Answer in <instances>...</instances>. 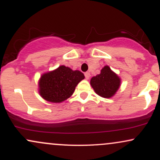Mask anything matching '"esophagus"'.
<instances>
[{
  "mask_svg": "<svg viewBox=\"0 0 160 160\" xmlns=\"http://www.w3.org/2000/svg\"><path fill=\"white\" fill-rule=\"evenodd\" d=\"M85 78L86 80H89L90 78V73L89 72H86L85 73Z\"/></svg>",
  "mask_w": 160,
  "mask_h": 160,
  "instance_id": "1",
  "label": "esophagus"
}]
</instances>
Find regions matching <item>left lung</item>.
<instances>
[{
	"label": "left lung",
	"mask_w": 160,
	"mask_h": 160,
	"mask_svg": "<svg viewBox=\"0 0 160 160\" xmlns=\"http://www.w3.org/2000/svg\"><path fill=\"white\" fill-rule=\"evenodd\" d=\"M90 85L95 92L102 98H109L116 94L121 85V79L109 66L105 65L101 73L92 77Z\"/></svg>",
	"instance_id": "left-lung-1"
}]
</instances>
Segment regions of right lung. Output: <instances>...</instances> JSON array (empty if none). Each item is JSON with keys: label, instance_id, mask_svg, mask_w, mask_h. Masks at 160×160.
Segmentation results:
<instances>
[{"label": "right lung", "instance_id": "1", "mask_svg": "<svg viewBox=\"0 0 160 160\" xmlns=\"http://www.w3.org/2000/svg\"><path fill=\"white\" fill-rule=\"evenodd\" d=\"M85 78L81 71L61 65L41 75L38 81L39 94L52 103H61L73 95L78 84Z\"/></svg>", "mask_w": 160, "mask_h": 160}]
</instances>
